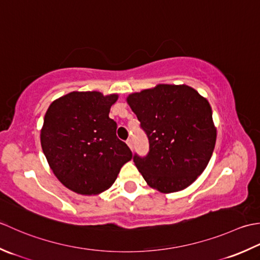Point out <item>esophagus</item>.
Wrapping results in <instances>:
<instances>
[{"label": "esophagus", "instance_id": "esophagus-1", "mask_svg": "<svg viewBox=\"0 0 260 260\" xmlns=\"http://www.w3.org/2000/svg\"><path fill=\"white\" fill-rule=\"evenodd\" d=\"M126 145H128V146L130 147V149H132V140H131V139L126 140Z\"/></svg>", "mask_w": 260, "mask_h": 260}]
</instances>
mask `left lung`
<instances>
[{"label": "left lung", "instance_id": "8db88e82", "mask_svg": "<svg viewBox=\"0 0 260 260\" xmlns=\"http://www.w3.org/2000/svg\"><path fill=\"white\" fill-rule=\"evenodd\" d=\"M149 141L135 165L150 187L161 193L189 186L211 159L216 130L208 101L187 85L160 84L126 99Z\"/></svg>", "mask_w": 260, "mask_h": 260}]
</instances>
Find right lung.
<instances>
[{"label": "right lung", "mask_w": 260, "mask_h": 260, "mask_svg": "<svg viewBox=\"0 0 260 260\" xmlns=\"http://www.w3.org/2000/svg\"><path fill=\"white\" fill-rule=\"evenodd\" d=\"M118 95L72 92L54 101L45 115L40 140L51 171L73 192L95 195L112 185L132 152L116 137L109 118Z\"/></svg>", "instance_id": "1"}]
</instances>
